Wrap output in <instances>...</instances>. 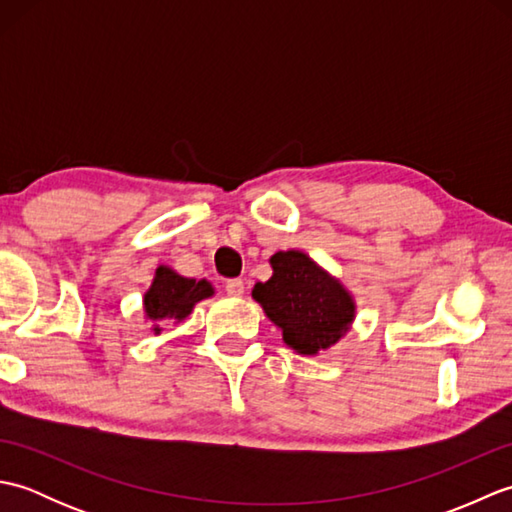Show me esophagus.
Masks as SVG:
<instances>
[{"instance_id":"1","label":"esophagus","mask_w":512,"mask_h":512,"mask_svg":"<svg viewBox=\"0 0 512 512\" xmlns=\"http://www.w3.org/2000/svg\"><path fill=\"white\" fill-rule=\"evenodd\" d=\"M224 288H226V295H231V297H242L244 295V281L242 279H228Z\"/></svg>"}]
</instances>
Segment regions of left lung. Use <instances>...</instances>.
Instances as JSON below:
<instances>
[{
    "instance_id": "left-lung-1",
    "label": "left lung",
    "mask_w": 512,
    "mask_h": 512,
    "mask_svg": "<svg viewBox=\"0 0 512 512\" xmlns=\"http://www.w3.org/2000/svg\"><path fill=\"white\" fill-rule=\"evenodd\" d=\"M270 266L273 277L255 284L253 299L281 328L292 350L314 356L350 330L356 303L339 279L301 250H279L270 257Z\"/></svg>"
}]
</instances>
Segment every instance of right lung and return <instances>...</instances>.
Instances as JSON below:
<instances>
[{
    "label": "right lung",
    "instance_id": "obj_1",
    "mask_svg": "<svg viewBox=\"0 0 512 512\" xmlns=\"http://www.w3.org/2000/svg\"><path fill=\"white\" fill-rule=\"evenodd\" d=\"M213 286L206 279H189L178 275L169 266H160L151 288L145 292V314L151 321H182L187 319L198 301L211 297ZM154 332L160 334V325H154Z\"/></svg>",
    "mask_w": 512,
    "mask_h": 512
}]
</instances>
